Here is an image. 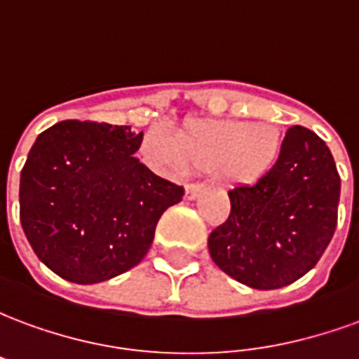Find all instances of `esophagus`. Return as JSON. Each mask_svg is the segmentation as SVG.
<instances>
[{
	"mask_svg": "<svg viewBox=\"0 0 359 359\" xmlns=\"http://www.w3.org/2000/svg\"><path fill=\"white\" fill-rule=\"evenodd\" d=\"M203 192L202 184H187V200H196Z\"/></svg>",
	"mask_w": 359,
	"mask_h": 359,
	"instance_id": "obj_1",
	"label": "esophagus"
}]
</instances>
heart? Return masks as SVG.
<instances>
[{
	"label": "heart",
	"instance_id": "heart-1",
	"mask_svg": "<svg viewBox=\"0 0 359 359\" xmlns=\"http://www.w3.org/2000/svg\"><path fill=\"white\" fill-rule=\"evenodd\" d=\"M283 133L271 123L231 118H194L177 138L163 126H151L142 149L167 172L213 171L231 187H254L264 180L283 154Z\"/></svg>",
	"mask_w": 359,
	"mask_h": 359
}]
</instances>
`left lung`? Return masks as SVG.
<instances>
[{"instance_id": "obj_1", "label": "left lung", "mask_w": 359, "mask_h": 359, "mask_svg": "<svg viewBox=\"0 0 359 359\" xmlns=\"http://www.w3.org/2000/svg\"><path fill=\"white\" fill-rule=\"evenodd\" d=\"M231 215L208 238L211 259L257 290L283 288L316 267L337 229L340 177L316 133L292 126L273 171L229 190Z\"/></svg>"}]
</instances>
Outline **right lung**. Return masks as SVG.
Wrapping results in <instances>:
<instances>
[{
  "mask_svg": "<svg viewBox=\"0 0 359 359\" xmlns=\"http://www.w3.org/2000/svg\"><path fill=\"white\" fill-rule=\"evenodd\" d=\"M128 125L61 121L36 138L20 171V225L38 259L76 285L133 269L184 188L140 163Z\"/></svg>",
  "mask_w": 359,
  "mask_h": 359,
  "instance_id": "1",
  "label": "right lung"
}]
</instances>
